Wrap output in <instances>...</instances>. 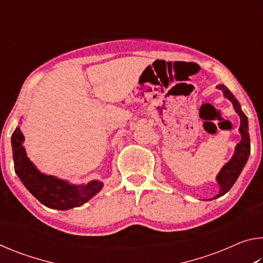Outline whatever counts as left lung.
Instances as JSON below:
<instances>
[{
  "mask_svg": "<svg viewBox=\"0 0 263 263\" xmlns=\"http://www.w3.org/2000/svg\"><path fill=\"white\" fill-rule=\"evenodd\" d=\"M217 89H220L226 99L232 102L234 110L237 111V114L240 116L239 132L240 135H241V140H240L239 144L235 146V152L233 154L232 159H231L230 161L221 168L219 174L217 175V182L220 186V190H219V194L213 198L220 197V196L225 195L231 188H232V185L235 183V181H237V179L239 177L240 173H241V171L243 169L245 164H246L249 157V152H251V139H249V133H248L247 116L242 112L238 100L235 99L234 95L224 86V84H219V86H217Z\"/></svg>",
  "mask_w": 263,
  "mask_h": 263,
  "instance_id": "obj_1",
  "label": "left lung"
}]
</instances>
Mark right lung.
I'll use <instances>...</instances> for the list:
<instances>
[{"label": "right lung", "instance_id": "add662e5", "mask_svg": "<svg viewBox=\"0 0 263 263\" xmlns=\"http://www.w3.org/2000/svg\"><path fill=\"white\" fill-rule=\"evenodd\" d=\"M23 141V133L20 127H16L11 136L15 172L25 188L45 206L57 210H68L81 206L103 188L101 181L95 180L86 185H75L58 177L43 174L33 162L30 161Z\"/></svg>", "mask_w": 263, "mask_h": 263}]
</instances>
